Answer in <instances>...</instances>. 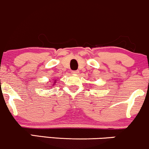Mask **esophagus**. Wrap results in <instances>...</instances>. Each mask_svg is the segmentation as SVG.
Masks as SVG:
<instances>
[{"mask_svg":"<svg viewBox=\"0 0 149 149\" xmlns=\"http://www.w3.org/2000/svg\"><path fill=\"white\" fill-rule=\"evenodd\" d=\"M79 73V71L78 70H74V71H72V74H78Z\"/></svg>","mask_w":149,"mask_h":149,"instance_id":"obj_1","label":"esophagus"}]
</instances>
